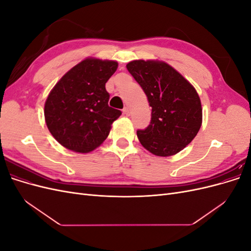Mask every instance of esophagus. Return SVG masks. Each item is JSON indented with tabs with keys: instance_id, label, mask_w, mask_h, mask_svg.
I'll list each match as a JSON object with an SVG mask.
<instances>
[{
	"instance_id": "34e87169",
	"label": "esophagus",
	"mask_w": 251,
	"mask_h": 251,
	"mask_svg": "<svg viewBox=\"0 0 251 251\" xmlns=\"http://www.w3.org/2000/svg\"><path fill=\"white\" fill-rule=\"evenodd\" d=\"M124 114H125V115L126 116H130V114H131V112H130V109H128L127 107H126L124 110Z\"/></svg>"
}]
</instances>
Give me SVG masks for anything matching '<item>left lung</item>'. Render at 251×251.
Here are the masks:
<instances>
[{
    "label": "left lung",
    "mask_w": 251,
    "mask_h": 251,
    "mask_svg": "<svg viewBox=\"0 0 251 251\" xmlns=\"http://www.w3.org/2000/svg\"><path fill=\"white\" fill-rule=\"evenodd\" d=\"M126 69L151 107L150 126L137 131L142 147L159 157L176 155L192 142L202 125V105L196 89L162 60L136 59Z\"/></svg>",
    "instance_id": "8db88e82"
}]
</instances>
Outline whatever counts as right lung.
Returning <instances> with one entry per match:
<instances>
[{"label": "right lung", "instance_id": "obj_1", "mask_svg": "<svg viewBox=\"0 0 251 251\" xmlns=\"http://www.w3.org/2000/svg\"><path fill=\"white\" fill-rule=\"evenodd\" d=\"M115 60L87 57L53 87L45 102V121L58 143L76 153H90L107 139L120 115L109 107L105 82L117 70Z\"/></svg>", "mask_w": 251, "mask_h": 251}]
</instances>
